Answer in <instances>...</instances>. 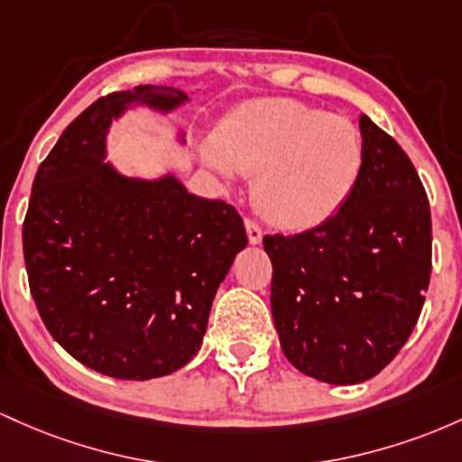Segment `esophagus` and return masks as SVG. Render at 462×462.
Listing matches in <instances>:
<instances>
[{"mask_svg": "<svg viewBox=\"0 0 462 462\" xmlns=\"http://www.w3.org/2000/svg\"><path fill=\"white\" fill-rule=\"evenodd\" d=\"M245 226H246V236H248V242H251V245H259V242H262V226L257 225L255 220H246L245 222Z\"/></svg>", "mask_w": 462, "mask_h": 462, "instance_id": "esophagus-1", "label": "esophagus"}]
</instances>
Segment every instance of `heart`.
I'll return each mask as SVG.
<instances>
[{
	"instance_id": "b5f03b06",
	"label": "heart",
	"mask_w": 462,
	"mask_h": 462,
	"mask_svg": "<svg viewBox=\"0 0 462 462\" xmlns=\"http://www.w3.org/2000/svg\"><path fill=\"white\" fill-rule=\"evenodd\" d=\"M199 152L225 179L255 174L253 203L286 231L331 220L349 203L365 170V139L351 119L288 97L236 108Z\"/></svg>"
}]
</instances>
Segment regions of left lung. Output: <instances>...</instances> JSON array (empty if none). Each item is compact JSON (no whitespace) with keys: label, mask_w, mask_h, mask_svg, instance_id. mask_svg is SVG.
<instances>
[{"label":"left lung","mask_w":462,"mask_h":462,"mask_svg":"<svg viewBox=\"0 0 462 462\" xmlns=\"http://www.w3.org/2000/svg\"><path fill=\"white\" fill-rule=\"evenodd\" d=\"M365 170L325 225L266 236L271 308L283 354L328 384L371 380L399 354L421 314L432 271L426 189L391 134L360 116Z\"/></svg>","instance_id":"obj_1"}]
</instances>
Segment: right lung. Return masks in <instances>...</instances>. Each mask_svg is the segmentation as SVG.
<instances>
[{
	"mask_svg": "<svg viewBox=\"0 0 462 462\" xmlns=\"http://www.w3.org/2000/svg\"><path fill=\"white\" fill-rule=\"evenodd\" d=\"M189 102L139 85L78 116L34 176L23 220L30 292L54 340L117 380H152L199 354L217 286L246 248L225 200L189 194L174 174L139 179L106 162L113 119ZM185 143V133L176 134Z\"/></svg>",
	"mask_w": 462,
	"mask_h": 462,
	"instance_id": "obj_1",
	"label": "right lung"
}]
</instances>
